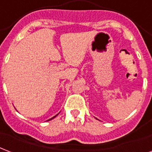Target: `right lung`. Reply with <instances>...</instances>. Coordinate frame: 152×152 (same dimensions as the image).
Instances as JSON below:
<instances>
[{
  "mask_svg": "<svg viewBox=\"0 0 152 152\" xmlns=\"http://www.w3.org/2000/svg\"><path fill=\"white\" fill-rule=\"evenodd\" d=\"M57 115H58V114H57ZM57 115H56V116H54V117H53V118H50V119H49V120H51V119H53V118H56V116H57ZM49 120H48V121H49Z\"/></svg>",
  "mask_w": 152,
  "mask_h": 152,
  "instance_id": "1",
  "label": "right lung"
}]
</instances>
